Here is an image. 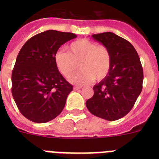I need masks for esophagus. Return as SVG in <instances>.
Returning a JSON list of instances; mask_svg holds the SVG:
<instances>
[{"mask_svg": "<svg viewBox=\"0 0 159 159\" xmlns=\"http://www.w3.org/2000/svg\"><path fill=\"white\" fill-rule=\"evenodd\" d=\"M81 87H74V88H73V89L75 90V91H78V90H80V89H81Z\"/></svg>", "mask_w": 159, "mask_h": 159, "instance_id": "esophagus-1", "label": "esophagus"}]
</instances>
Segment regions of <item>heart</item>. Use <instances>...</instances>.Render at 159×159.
<instances>
[{
    "label": "heart",
    "mask_w": 159,
    "mask_h": 159,
    "mask_svg": "<svg viewBox=\"0 0 159 159\" xmlns=\"http://www.w3.org/2000/svg\"><path fill=\"white\" fill-rule=\"evenodd\" d=\"M68 52L57 51L54 61L58 71L68 77L78 67L81 69L69 77L71 84L84 85L93 80L100 81L106 78L111 68L112 59L109 49L95 41L80 39L68 46Z\"/></svg>",
    "instance_id": "b5f03b06"
}]
</instances>
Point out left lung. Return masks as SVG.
<instances>
[{
    "instance_id": "8db88e82",
    "label": "left lung",
    "mask_w": 159,
    "mask_h": 159,
    "mask_svg": "<svg viewBox=\"0 0 159 159\" xmlns=\"http://www.w3.org/2000/svg\"><path fill=\"white\" fill-rule=\"evenodd\" d=\"M92 36L109 49L112 64L107 76L93 87L94 95L86 106L94 116L115 121L130 112L141 93L143 67L135 48L127 40L108 32Z\"/></svg>"
}]
</instances>
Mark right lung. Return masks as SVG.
<instances>
[{
    "label": "right lung",
    "mask_w": 159,
    "mask_h": 159,
    "mask_svg": "<svg viewBox=\"0 0 159 159\" xmlns=\"http://www.w3.org/2000/svg\"><path fill=\"white\" fill-rule=\"evenodd\" d=\"M71 32L48 30L21 48L12 73V94L20 113L30 121H51L62 112L72 85L56 67L55 53L76 37Z\"/></svg>",
    "instance_id": "right-lung-1"
}]
</instances>
